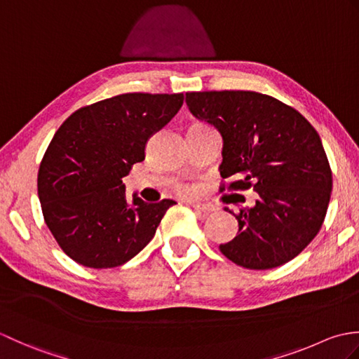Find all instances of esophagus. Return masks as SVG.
Instances as JSON below:
<instances>
[{
  "label": "esophagus",
  "mask_w": 359,
  "mask_h": 359,
  "mask_svg": "<svg viewBox=\"0 0 359 359\" xmlns=\"http://www.w3.org/2000/svg\"><path fill=\"white\" fill-rule=\"evenodd\" d=\"M189 205H191L197 212H202V215H208V212L215 211V207H211V205H202V203H189Z\"/></svg>",
  "instance_id": "obj_1"
}]
</instances>
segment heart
I'll list each match as a JSON object with an SVG mask.
<instances>
[{"label": "heart", "instance_id": "obj_1", "mask_svg": "<svg viewBox=\"0 0 359 359\" xmlns=\"http://www.w3.org/2000/svg\"><path fill=\"white\" fill-rule=\"evenodd\" d=\"M174 191L182 197H193L197 194V188L191 184H177L174 187Z\"/></svg>", "mask_w": 359, "mask_h": 359}]
</instances>
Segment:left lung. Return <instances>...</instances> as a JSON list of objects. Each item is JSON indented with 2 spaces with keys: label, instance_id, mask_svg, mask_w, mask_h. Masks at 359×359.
Masks as SVG:
<instances>
[{
  "label": "left lung",
  "instance_id": "left-lung-1",
  "mask_svg": "<svg viewBox=\"0 0 359 359\" xmlns=\"http://www.w3.org/2000/svg\"><path fill=\"white\" fill-rule=\"evenodd\" d=\"M187 104L222 134L220 175L231 179L224 189L257 193L253 208L233 212L239 233L219 247L222 255L250 270L292 261L321 230L330 202L332 170L316 129L255 90L187 93Z\"/></svg>",
  "mask_w": 359,
  "mask_h": 359
}]
</instances>
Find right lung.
<instances>
[{
    "mask_svg": "<svg viewBox=\"0 0 359 359\" xmlns=\"http://www.w3.org/2000/svg\"><path fill=\"white\" fill-rule=\"evenodd\" d=\"M184 104V94L128 93L83 106L52 137L38 170L44 222L72 261L114 269L154 238L163 199L128 202L121 177L144 160L149 137Z\"/></svg>",
    "mask_w": 359,
    "mask_h": 359,
    "instance_id": "obj_1",
    "label": "right lung"
}]
</instances>
